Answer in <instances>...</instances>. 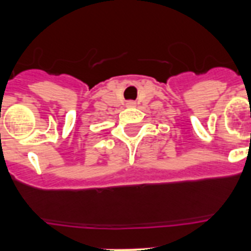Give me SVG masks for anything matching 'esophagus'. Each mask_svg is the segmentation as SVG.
<instances>
[{"label": "esophagus", "mask_w": 251, "mask_h": 251, "mask_svg": "<svg viewBox=\"0 0 251 251\" xmlns=\"http://www.w3.org/2000/svg\"><path fill=\"white\" fill-rule=\"evenodd\" d=\"M126 105H127V107H135L136 103L133 102V100H128V102L126 103Z\"/></svg>", "instance_id": "esophagus-1"}]
</instances>
